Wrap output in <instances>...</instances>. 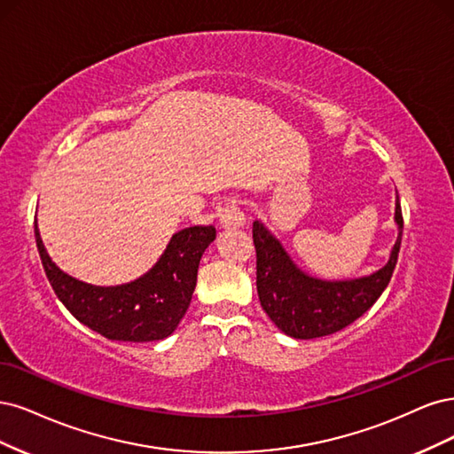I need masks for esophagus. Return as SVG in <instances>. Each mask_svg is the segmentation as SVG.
I'll return each mask as SVG.
<instances>
[{"instance_id": "34e87169", "label": "esophagus", "mask_w": 454, "mask_h": 454, "mask_svg": "<svg viewBox=\"0 0 454 454\" xmlns=\"http://www.w3.org/2000/svg\"><path fill=\"white\" fill-rule=\"evenodd\" d=\"M216 216L223 228H239L245 224V213L238 198H226L221 206L216 207Z\"/></svg>"}]
</instances>
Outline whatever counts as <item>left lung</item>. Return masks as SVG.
Here are the masks:
<instances>
[{"label":"left lung","mask_w":454,"mask_h":454,"mask_svg":"<svg viewBox=\"0 0 454 454\" xmlns=\"http://www.w3.org/2000/svg\"><path fill=\"white\" fill-rule=\"evenodd\" d=\"M396 223L400 233L385 268L362 279L333 283L301 273L281 243L260 223H253L258 298L275 326L290 338L313 340L355 323L383 294L396 268L403 231L400 196L396 198Z\"/></svg>","instance_id":"8db88e82"}]
</instances>
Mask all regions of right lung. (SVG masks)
Instances as JSON below:
<instances>
[{"instance_id": "right-lung-1", "label": "right lung", "mask_w": 454, "mask_h": 454, "mask_svg": "<svg viewBox=\"0 0 454 454\" xmlns=\"http://www.w3.org/2000/svg\"><path fill=\"white\" fill-rule=\"evenodd\" d=\"M215 236V226L184 228L171 238L166 253L147 275L106 288L81 283L58 270L43 247L35 223L43 270L67 311L107 340L134 343L164 340L177 328L192 300L200 258Z\"/></svg>"}]
</instances>
